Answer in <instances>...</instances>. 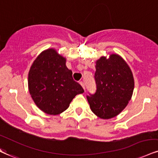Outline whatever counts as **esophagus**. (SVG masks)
Listing matches in <instances>:
<instances>
[{
	"label": "esophagus",
	"instance_id": "esophagus-1",
	"mask_svg": "<svg viewBox=\"0 0 158 158\" xmlns=\"http://www.w3.org/2000/svg\"><path fill=\"white\" fill-rule=\"evenodd\" d=\"M79 84H80V85H81V87H82L83 89H84V90H85V87L84 82H83V81H79Z\"/></svg>",
	"mask_w": 158,
	"mask_h": 158
}]
</instances>
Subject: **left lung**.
<instances>
[{"label":"left lung","mask_w":158,"mask_h":158,"mask_svg":"<svg viewBox=\"0 0 158 158\" xmlns=\"http://www.w3.org/2000/svg\"><path fill=\"white\" fill-rule=\"evenodd\" d=\"M96 91L87 96L93 113L103 119L116 116L126 107L134 90V78L127 63L118 54L96 61Z\"/></svg>","instance_id":"left-lung-1"}]
</instances>
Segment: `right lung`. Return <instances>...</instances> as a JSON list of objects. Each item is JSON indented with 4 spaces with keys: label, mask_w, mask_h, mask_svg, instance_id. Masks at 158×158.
<instances>
[{
    "label": "right lung",
    "mask_w": 158,
    "mask_h": 158,
    "mask_svg": "<svg viewBox=\"0 0 158 158\" xmlns=\"http://www.w3.org/2000/svg\"><path fill=\"white\" fill-rule=\"evenodd\" d=\"M66 59L53 48L41 53L28 72V90L36 105L44 113L57 115L69 107L82 87L73 80Z\"/></svg>",
    "instance_id": "obj_1"
}]
</instances>
